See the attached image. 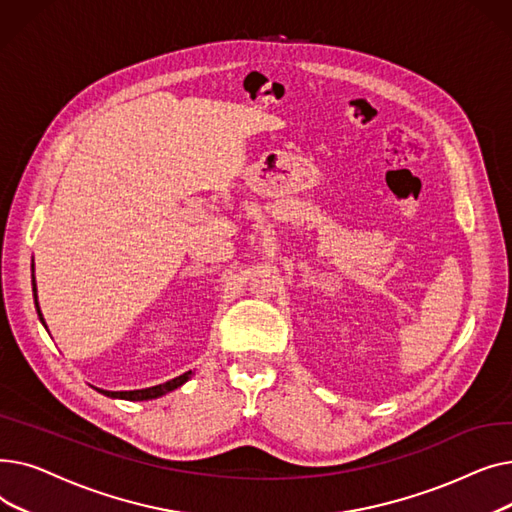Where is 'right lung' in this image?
I'll return each mask as SVG.
<instances>
[{
  "label": "right lung",
  "mask_w": 512,
  "mask_h": 512,
  "mask_svg": "<svg viewBox=\"0 0 512 512\" xmlns=\"http://www.w3.org/2000/svg\"><path fill=\"white\" fill-rule=\"evenodd\" d=\"M35 272V270H33ZM33 294H35V307H37V313H39V319L43 321V315H41V309H39V303H37V284H35V274H33ZM45 326V321H43ZM47 328V326H45ZM193 371H186L182 375H178V378L166 382V384H159V386H153V388H145V390H128V392H110V390H99L101 394L110 396V398H122V400H151V398H157V396H164L172 390H176L178 386H182L188 378H191Z\"/></svg>",
  "instance_id": "1"
}]
</instances>
